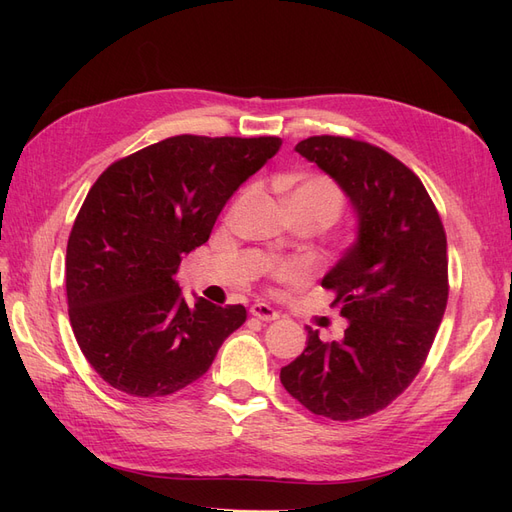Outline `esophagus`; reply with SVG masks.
Here are the masks:
<instances>
[{"instance_id":"obj_1","label":"esophagus","mask_w":512,"mask_h":512,"mask_svg":"<svg viewBox=\"0 0 512 512\" xmlns=\"http://www.w3.org/2000/svg\"><path fill=\"white\" fill-rule=\"evenodd\" d=\"M250 314H252L254 318L262 320V322H271V320L280 318V314H277L275 309H273L271 305H267V303H254V305L250 307Z\"/></svg>"}]
</instances>
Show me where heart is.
Returning <instances> with one entry per match:
<instances>
[{
	"label": "heart",
	"instance_id": "obj_1",
	"mask_svg": "<svg viewBox=\"0 0 512 512\" xmlns=\"http://www.w3.org/2000/svg\"><path fill=\"white\" fill-rule=\"evenodd\" d=\"M277 188L282 190L290 211L299 209L316 213L329 224H333L342 215L346 205V198L342 190H339V185L324 175H284L277 179ZM277 275L284 277V280H299L301 269L297 265H282L277 267Z\"/></svg>",
	"mask_w": 512,
	"mask_h": 512
}]
</instances>
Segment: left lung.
<instances>
[{
    "mask_svg": "<svg viewBox=\"0 0 512 512\" xmlns=\"http://www.w3.org/2000/svg\"><path fill=\"white\" fill-rule=\"evenodd\" d=\"M294 149L346 192L359 235L322 280L344 337L322 342L307 327L280 380L309 412L356 421L404 393L427 359L448 301L446 232L421 179L389 151L329 134Z\"/></svg>",
    "mask_w": 512,
    "mask_h": 512,
    "instance_id": "8db88e82",
    "label": "left lung"
}]
</instances>
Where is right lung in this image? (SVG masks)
I'll list each match as a JSON object with an SVG mask.
<instances>
[{
	"instance_id": "add662e5",
	"label": "right lung",
	"mask_w": 512,
	"mask_h": 512,
	"mask_svg": "<svg viewBox=\"0 0 512 512\" xmlns=\"http://www.w3.org/2000/svg\"><path fill=\"white\" fill-rule=\"evenodd\" d=\"M280 147L277 136H170L113 162L91 185L66 250L68 314L85 359L113 389L134 397L185 389L245 322L243 305L185 303L175 275Z\"/></svg>"
}]
</instances>
